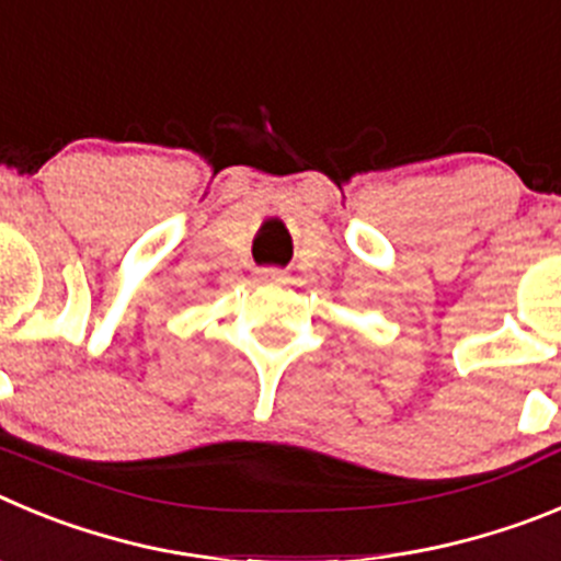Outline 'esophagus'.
Instances as JSON below:
<instances>
[{
  "instance_id": "obj_1",
  "label": "esophagus",
  "mask_w": 561,
  "mask_h": 561,
  "mask_svg": "<svg viewBox=\"0 0 561 561\" xmlns=\"http://www.w3.org/2000/svg\"><path fill=\"white\" fill-rule=\"evenodd\" d=\"M260 279L271 282V285H279V282H285L287 276H285V271H279V268H262Z\"/></svg>"
}]
</instances>
